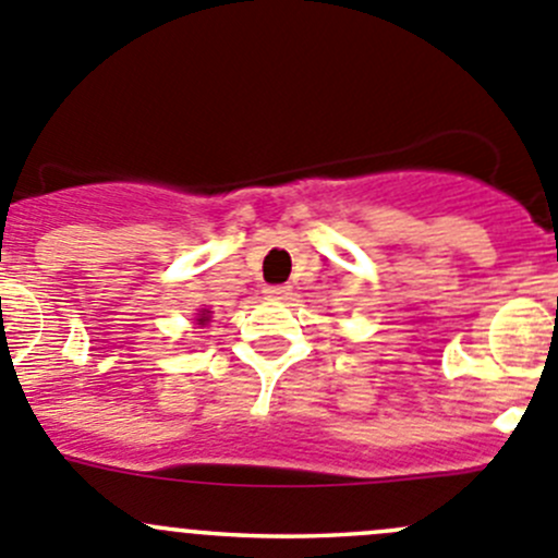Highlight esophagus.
Returning a JSON list of instances; mask_svg holds the SVG:
<instances>
[{
	"instance_id": "obj_1",
	"label": "esophagus",
	"mask_w": 558,
	"mask_h": 558,
	"mask_svg": "<svg viewBox=\"0 0 558 558\" xmlns=\"http://www.w3.org/2000/svg\"><path fill=\"white\" fill-rule=\"evenodd\" d=\"M264 294H267L269 300H286V296L291 294V289L289 286H267V289H264Z\"/></svg>"
}]
</instances>
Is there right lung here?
<instances>
[{
  "mask_svg": "<svg viewBox=\"0 0 558 558\" xmlns=\"http://www.w3.org/2000/svg\"><path fill=\"white\" fill-rule=\"evenodd\" d=\"M209 318H213V311H207V307H202V311H198V316H196V324H198V327H207Z\"/></svg>",
  "mask_w": 558,
  "mask_h": 558,
  "instance_id": "obj_1",
  "label": "right lung"
}]
</instances>
